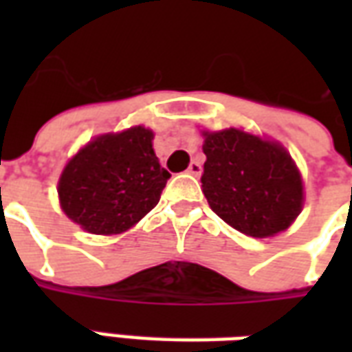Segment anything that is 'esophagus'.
Here are the masks:
<instances>
[{
  "mask_svg": "<svg viewBox=\"0 0 352 352\" xmlns=\"http://www.w3.org/2000/svg\"><path fill=\"white\" fill-rule=\"evenodd\" d=\"M186 173H188V175L199 177L201 175V164H198V162H190V166H188V169H186Z\"/></svg>",
  "mask_w": 352,
  "mask_h": 352,
  "instance_id": "esophagus-1",
  "label": "esophagus"
}]
</instances>
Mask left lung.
<instances>
[{
	"label": "left lung",
	"instance_id": "obj_1",
	"mask_svg": "<svg viewBox=\"0 0 352 352\" xmlns=\"http://www.w3.org/2000/svg\"><path fill=\"white\" fill-rule=\"evenodd\" d=\"M204 138L201 186L214 213L245 236L285 232L303 206L302 175L285 146L237 128Z\"/></svg>",
	"mask_w": 352,
	"mask_h": 352
}]
</instances>
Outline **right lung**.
Listing matches in <instances>:
<instances>
[{
	"instance_id": "obj_1",
	"label": "right lung",
	"mask_w": 352,
	"mask_h": 352,
	"mask_svg": "<svg viewBox=\"0 0 352 352\" xmlns=\"http://www.w3.org/2000/svg\"><path fill=\"white\" fill-rule=\"evenodd\" d=\"M154 133L133 126L103 133L67 162L58 181L64 213L96 236L122 234L160 201L169 175L153 148Z\"/></svg>"
}]
</instances>
